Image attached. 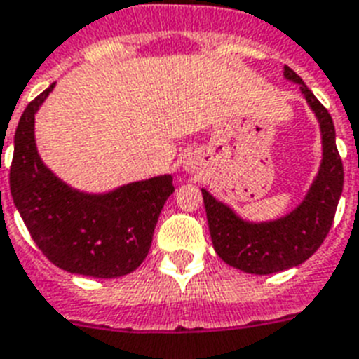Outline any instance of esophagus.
<instances>
[{
  "label": "esophagus",
  "mask_w": 359,
  "mask_h": 359,
  "mask_svg": "<svg viewBox=\"0 0 359 359\" xmlns=\"http://www.w3.org/2000/svg\"><path fill=\"white\" fill-rule=\"evenodd\" d=\"M187 168H191V170H192V165H191V163H189V167H187Z\"/></svg>",
  "instance_id": "34e87169"
}]
</instances>
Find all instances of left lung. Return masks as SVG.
I'll return each mask as SVG.
<instances>
[{
	"label": "left lung",
	"mask_w": 359,
	"mask_h": 359,
	"mask_svg": "<svg viewBox=\"0 0 359 359\" xmlns=\"http://www.w3.org/2000/svg\"><path fill=\"white\" fill-rule=\"evenodd\" d=\"M284 76L301 84L304 99L321 126V168L303 203L279 220L251 224L201 189L211 240L218 257L226 264L253 275L277 273L310 259L332 227L337 201L343 192V163L336 147L332 117L292 67L284 66Z\"/></svg>",
	"instance_id": "8db88e82"
}]
</instances>
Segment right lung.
<instances>
[{"mask_svg":"<svg viewBox=\"0 0 359 359\" xmlns=\"http://www.w3.org/2000/svg\"><path fill=\"white\" fill-rule=\"evenodd\" d=\"M55 84L29 102L14 133L11 192L32 240L58 268L95 279L132 273L147 259L172 176L128 183L108 194H84L41 163L34 114Z\"/></svg>","mask_w":359,"mask_h":359,"instance_id":"add662e5","label":"right lung"}]
</instances>
